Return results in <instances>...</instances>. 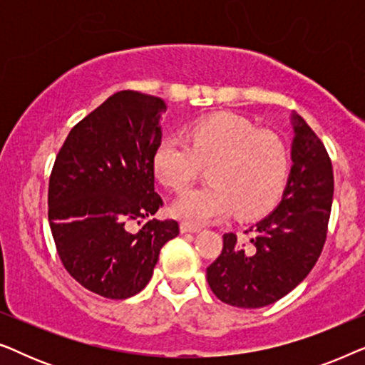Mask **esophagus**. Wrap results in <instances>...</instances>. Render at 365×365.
Masks as SVG:
<instances>
[{
  "label": "esophagus",
  "mask_w": 365,
  "mask_h": 365,
  "mask_svg": "<svg viewBox=\"0 0 365 365\" xmlns=\"http://www.w3.org/2000/svg\"><path fill=\"white\" fill-rule=\"evenodd\" d=\"M197 231H201V227L196 226V224L181 222V232H197Z\"/></svg>",
  "instance_id": "obj_1"
}]
</instances>
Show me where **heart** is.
<instances>
[{"mask_svg":"<svg viewBox=\"0 0 365 365\" xmlns=\"http://www.w3.org/2000/svg\"><path fill=\"white\" fill-rule=\"evenodd\" d=\"M154 173L164 186L181 191L209 166V184L184 191L173 204L174 216L202 224L227 216L266 212L286 187L291 154L277 134L257 131L232 116L201 119L187 128L186 141L168 138L154 153Z\"/></svg>","mask_w":365,"mask_h":365,"instance_id":"obj_1","label":"heart"}]
</instances>
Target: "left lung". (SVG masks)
<instances>
[{
  "label": "left lung",
  "mask_w": 365,
  "mask_h": 365,
  "mask_svg": "<svg viewBox=\"0 0 365 365\" xmlns=\"http://www.w3.org/2000/svg\"><path fill=\"white\" fill-rule=\"evenodd\" d=\"M292 168L281 202L244 231L222 236V251L206 269L219 301L257 309L299 286L321 256L334 196L331 158L301 116L292 114Z\"/></svg>",
  "instance_id": "8db88e82"
}]
</instances>
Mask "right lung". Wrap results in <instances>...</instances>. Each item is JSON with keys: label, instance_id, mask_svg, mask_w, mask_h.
Returning <instances> with one entry per match:
<instances>
[{"label": "right lung", "instance_id": "obj_1", "mask_svg": "<svg viewBox=\"0 0 365 365\" xmlns=\"http://www.w3.org/2000/svg\"><path fill=\"white\" fill-rule=\"evenodd\" d=\"M161 98L119 91L81 119L59 149L48 189V219L63 266L98 296L128 299L153 276L164 244L179 234L158 212L154 153L161 144Z\"/></svg>", "mask_w": 365, "mask_h": 365}]
</instances>
